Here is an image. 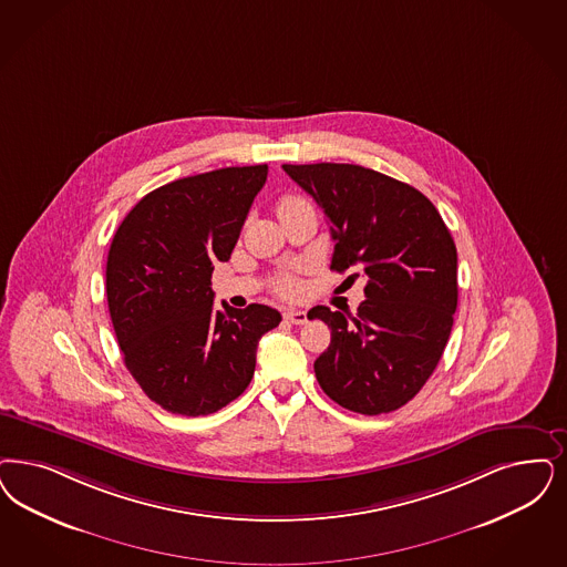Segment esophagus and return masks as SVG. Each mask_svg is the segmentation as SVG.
<instances>
[{
  "label": "esophagus",
  "instance_id": "34e87169",
  "mask_svg": "<svg viewBox=\"0 0 567 567\" xmlns=\"http://www.w3.org/2000/svg\"><path fill=\"white\" fill-rule=\"evenodd\" d=\"M285 320H289L293 324H306L308 322V313L301 312V310H287L285 312Z\"/></svg>",
  "mask_w": 567,
  "mask_h": 567
}]
</instances>
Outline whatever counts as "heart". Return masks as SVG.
Wrapping results in <instances>:
<instances>
[{"label":"heart","instance_id":"heart-1","mask_svg":"<svg viewBox=\"0 0 567 567\" xmlns=\"http://www.w3.org/2000/svg\"><path fill=\"white\" fill-rule=\"evenodd\" d=\"M299 203H306V200L299 198V196H285V198H280V203H278V212L289 209V207L299 205ZM276 293L280 295V297H295V295L299 293V282H297L295 278H280V280L276 282Z\"/></svg>","mask_w":567,"mask_h":567}]
</instances>
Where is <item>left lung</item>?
Returning a JSON list of instances; mask_svg holds the SVG:
<instances>
[{
  "label": "left lung",
  "instance_id": "obj_1",
  "mask_svg": "<svg viewBox=\"0 0 567 567\" xmlns=\"http://www.w3.org/2000/svg\"><path fill=\"white\" fill-rule=\"evenodd\" d=\"M282 169L331 224V270L353 268L367 278L355 318L324 306L308 313L331 329V346L313 362L316 379L348 411H398L427 383L449 343L458 299L450 230L427 196L374 169L350 163Z\"/></svg>",
  "mask_w": 567,
  "mask_h": 567
}]
</instances>
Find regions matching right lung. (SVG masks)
Instances as JSON below:
<instances>
[{"instance_id": "right-lung-1", "label": "right lung", "mask_w": 567, "mask_h": 567, "mask_svg": "<svg viewBox=\"0 0 567 567\" xmlns=\"http://www.w3.org/2000/svg\"><path fill=\"white\" fill-rule=\"evenodd\" d=\"M268 165L169 182L125 215L106 259V299L127 371L161 409L205 416L251 383L274 308H214L215 261H228Z\"/></svg>"}]
</instances>
